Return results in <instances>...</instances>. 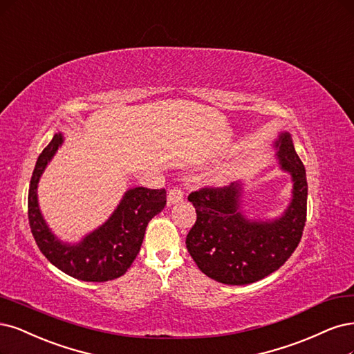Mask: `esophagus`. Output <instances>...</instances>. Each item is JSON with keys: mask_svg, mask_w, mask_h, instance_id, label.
<instances>
[{"mask_svg": "<svg viewBox=\"0 0 354 354\" xmlns=\"http://www.w3.org/2000/svg\"><path fill=\"white\" fill-rule=\"evenodd\" d=\"M183 199V192L177 187L169 189L168 192V205H174Z\"/></svg>", "mask_w": 354, "mask_h": 354, "instance_id": "esophagus-1", "label": "esophagus"}]
</instances>
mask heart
Wrapping results in <instances>:
<instances>
[{
  "label": "heart",
  "instance_id": "obj_1",
  "mask_svg": "<svg viewBox=\"0 0 354 354\" xmlns=\"http://www.w3.org/2000/svg\"><path fill=\"white\" fill-rule=\"evenodd\" d=\"M230 171H231L230 165H225V167H223V168L216 169L215 174H214V178H215V180H221V178H224L225 176H228V174H230Z\"/></svg>",
  "mask_w": 354,
  "mask_h": 354
}]
</instances>
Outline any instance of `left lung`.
Here are the masks:
<instances>
[{"label": "left lung", "instance_id": "8db88e82", "mask_svg": "<svg viewBox=\"0 0 354 354\" xmlns=\"http://www.w3.org/2000/svg\"><path fill=\"white\" fill-rule=\"evenodd\" d=\"M281 168L293 177V199L274 221H249L239 209L240 185L202 187L189 194L196 223L186 248L199 270L218 283L245 286L277 271L299 246L308 211L306 169L288 133L275 142Z\"/></svg>", "mask_w": 354, "mask_h": 354}]
</instances>
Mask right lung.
Listing matches in <instances>:
<instances>
[{"label": "right lung", "instance_id": "obj_1", "mask_svg": "<svg viewBox=\"0 0 354 354\" xmlns=\"http://www.w3.org/2000/svg\"><path fill=\"white\" fill-rule=\"evenodd\" d=\"M63 136L55 135L41 152L30 178L28 216L33 239L45 258L67 275L89 283L111 281L136 259L151 219L167 203L165 189H130L108 221L86 236L79 245H63L45 224L38 206L36 187L46 164L50 162Z\"/></svg>", "mask_w": 354, "mask_h": 354}]
</instances>
